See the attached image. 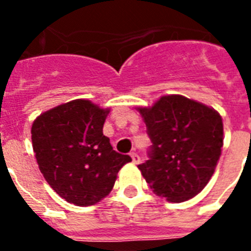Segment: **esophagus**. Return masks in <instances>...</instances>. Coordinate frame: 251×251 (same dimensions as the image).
<instances>
[{"instance_id":"1","label":"esophagus","mask_w":251,"mask_h":251,"mask_svg":"<svg viewBox=\"0 0 251 251\" xmlns=\"http://www.w3.org/2000/svg\"><path fill=\"white\" fill-rule=\"evenodd\" d=\"M130 156H131V160H133L134 164H139V163H141V157L138 156V153L131 152L130 153Z\"/></svg>"}]
</instances>
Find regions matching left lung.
Segmentation results:
<instances>
[{
	"label": "left lung",
	"instance_id": "8db88e82",
	"mask_svg": "<svg viewBox=\"0 0 251 251\" xmlns=\"http://www.w3.org/2000/svg\"><path fill=\"white\" fill-rule=\"evenodd\" d=\"M152 141L151 159L138 168L146 182L168 202L194 198L214 175L223 150L218 110L182 95H164L137 106Z\"/></svg>",
	"mask_w": 251,
	"mask_h": 251
}]
</instances>
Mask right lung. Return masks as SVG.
<instances>
[{"instance_id":"right-lung-1","label":"right lung","mask_w":251,"mask_h":251,"mask_svg":"<svg viewBox=\"0 0 251 251\" xmlns=\"http://www.w3.org/2000/svg\"><path fill=\"white\" fill-rule=\"evenodd\" d=\"M110 108L75 99L35 118L32 149L45 181L66 202L96 204L109 194L129 155L116 152L102 126Z\"/></svg>"}]
</instances>
